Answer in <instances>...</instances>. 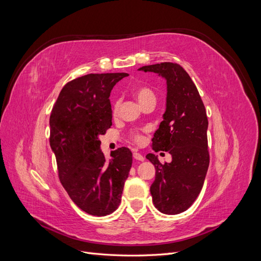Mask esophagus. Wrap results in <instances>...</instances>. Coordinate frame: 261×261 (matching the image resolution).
<instances>
[{"instance_id": "obj_1", "label": "esophagus", "mask_w": 261, "mask_h": 261, "mask_svg": "<svg viewBox=\"0 0 261 261\" xmlns=\"http://www.w3.org/2000/svg\"><path fill=\"white\" fill-rule=\"evenodd\" d=\"M133 156H134V159H136V160H138V161H144V160H145V158L143 156V154L137 152V151L133 153Z\"/></svg>"}]
</instances>
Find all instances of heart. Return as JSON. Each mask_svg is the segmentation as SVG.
Wrapping results in <instances>:
<instances>
[{
	"label": "heart",
	"mask_w": 261,
	"mask_h": 261,
	"mask_svg": "<svg viewBox=\"0 0 261 261\" xmlns=\"http://www.w3.org/2000/svg\"><path fill=\"white\" fill-rule=\"evenodd\" d=\"M134 96L136 97L137 101L139 102L140 106H144L146 105L147 102L149 101H152V100H155V94L154 92L149 88V87H146V86H140V87H137V88L134 89L133 91ZM118 106H120V102L116 101L114 103V112H116L118 110ZM136 140H141V137L139 135L136 136Z\"/></svg>",
	"instance_id": "obj_1"
}]
</instances>
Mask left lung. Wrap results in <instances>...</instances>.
Wrapping results in <instances>:
<instances>
[{
    "label": "left lung",
    "instance_id": "1",
    "mask_svg": "<svg viewBox=\"0 0 261 261\" xmlns=\"http://www.w3.org/2000/svg\"><path fill=\"white\" fill-rule=\"evenodd\" d=\"M138 70L155 73L167 82V108L153 135L152 149L168 151L172 161L161 164L153 153L146 158L155 168L150 186L154 207L165 215H178L198 197L208 171L206 109L192 78L176 63L164 62Z\"/></svg>",
    "mask_w": 261,
    "mask_h": 261
}]
</instances>
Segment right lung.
I'll return each mask as SVG.
<instances>
[{"mask_svg": "<svg viewBox=\"0 0 261 261\" xmlns=\"http://www.w3.org/2000/svg\"><path fill=\"white\" fill-rule=\"evenodd\" d=\"M127 73L88 74L67 83L50 116V146L70 199L88 215L103 217L120 206L133 154L126 147L106 159L100 135L112 125L110 93Z\"/></svg>", "mask_w": 261, "mask_h": 261, "instance_id": "obj_1", "label": "right lung"}]
</instances>
